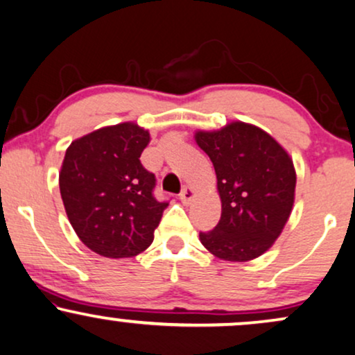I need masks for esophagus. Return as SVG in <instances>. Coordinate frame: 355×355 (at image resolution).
<instances>
[{
  "label": "esophagus",
  "instance_id": "obj_1",
  "mask_svg": "<svg viewBox=\"0 0 355 355\" xmlns=\"http://www.w3.org/2000/svg\"><path fill=\"white\" fill-rule=\"evenodd\" d=\"M193 196H195V190H193L191 187H185L180 193V200L183 201V203H190V201L193 200Z\"/></svg>",
  "mask_w": 355,
  "mask_h": 355
}]
</instances>
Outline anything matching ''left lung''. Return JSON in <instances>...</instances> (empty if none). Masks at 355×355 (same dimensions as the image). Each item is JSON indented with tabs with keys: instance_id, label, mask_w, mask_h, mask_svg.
I'll return each mask as SVG.
<instances>
[{
	"instance_id": "left-lung-1",
	"label": "left lung",
	"mask_w": 355,
	"mask_h": 355,
	"mask_svg": "<svg viewBox=\"0 0 355 355\" xmlns=\"http://www.w3.org/2000/svg\"><path fill=\"white\" fill-rule=\"evenodd\" d=\"M218 178L221 219L213 231L200 232L211 254L245 262L272 248L288 221L297 173L286 150L257 125L231 123L219 131H198Z\"/></svg>"
}]
</instances>
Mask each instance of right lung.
Wrapping results in <instances>:
<instances>
[{
  "instance_id": "add662e5",
  "label": "right lung",
  "mask_w": 355,
  "mask_h": 355,
  "mask_svg": "<svg viewBox=\"0 0 355 355\" xmlns=\"http://www.w3.org/2000/svg\"><path fill=\"white\" fill-rule=\"evenodd\" d=\"M149 141V131L121 123L77 139L65 152L58 185L67 216L80 241L103 257L146 250L168 206L155 200V175L141 164Z\"/></svg>"
}]
</instances>
